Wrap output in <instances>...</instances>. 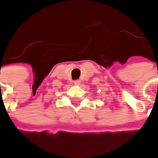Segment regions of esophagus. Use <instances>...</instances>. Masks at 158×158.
<instances>
[{
  "label": "esophagus",
  "instance_id": "obj_1",
  "mask_svg": "<svg viewBox=\"0 0 158 158\" xmlns=\"http://www.w3.org/2000/svg\"><path fill=\"white\" fill-rule=\"evenodd\" d=\"M73 84L76 85H79V84H80V80H79V79H76V80L73 81Z\"/></svg>",
  "mask_w": 158,
  "mask_h": 158
}]
</instances>
